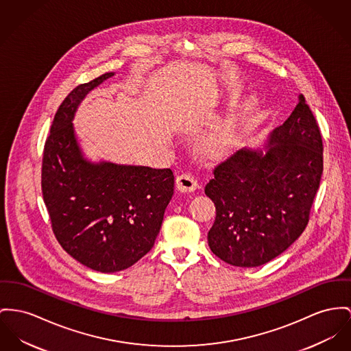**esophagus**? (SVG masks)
Wrapping results in <instances>:
<instances>
[{
    "instance_id": "1",
    "label": "esophagus",
    "mask_w": 351,
    "mask_h": 351,
    "mask_svg": "<svg viewBox=\"0 0 351 351\" xmlns=\"http://www.w3.org/2000/svg\"><path fill=\"white\" fill-rule=\"evenodd\" d=\"M176 186L177 189L180 190V191H182V193H190V191H194V190H197L198 189V182H197V180L193 177V176H190V174H181V176H178L177 177V180H176Z\"/></svg>"
}]
</instances>
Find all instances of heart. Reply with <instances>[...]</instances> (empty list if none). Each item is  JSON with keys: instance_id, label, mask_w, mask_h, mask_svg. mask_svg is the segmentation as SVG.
<instances>
[{"instance_id": "b5f03b06", "label": "heart", "mask_w": 351, "mask_h": 351, "mask_svg": "<svg viewBox=\"0 0 351 351\" xmlns=\"http://www.w3.org/2000/svg\"><path fill=\"white\" fill-rule=\"evenodd\" d=\"M241 119H242L241 116H237L225 122L218 129H215L205 140L204 143L205 150L211 156H219L230 150L238 138Z\"/></svg>"}]
</instances>
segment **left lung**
<instances>
[{
  "label": "left lung",
  "instance_id": "8db88e82",
  "mask_svg": "<svg viewBox=\"0 0 351 351\" xmlns=\"http://www.w3.org/2000/svg\"><path fill=\"white\" fill-rule=\"evenodd\" d=\"M298 99L290 117L270 133L266 153L238 150L214 167L205 187L217 211L208 242L229 265H265L307 226L324 170V143L304 95Z\"/></svg>",
  "mask_w": 351,
  "mask_h": 351
}]
</instances>
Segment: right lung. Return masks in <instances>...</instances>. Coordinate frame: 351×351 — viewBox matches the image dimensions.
<instances>
[{
    "label": "right lung",
    "mask_w": 351,
    "mask_h": 351,
    "mask_svg": "<svg viewBox=\"0 0 351 351\" xmlns=\"http://www.w3.org/2000/svg\"><path fill=\"white\" fill-rule=\"evenodd\" d=\"M112 75L78 85L62 101L45 142L41 174L57 241L80 263L101 273L125 270L150 252L174 193L170 169L84 158L71 121L85 95Z\"/></svg>",
    "instance_id": "obj_1"
}]
</instances>
